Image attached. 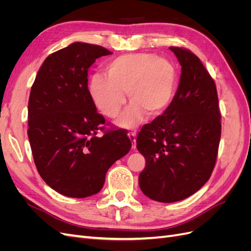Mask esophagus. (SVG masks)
<instances>
[{
    "mask_svg": "<svg viewBox=\"0 0 251 251\" xmlns=\"http://www.w3.org/2000/svg\"><path fill=\"white\" fill-rule=\"evenodd\" d=\"M128 137L132 141V149H136V132L128 133Z\"/></svg>",
    "mask_w": 251,
    "mask_h": 251,
    "instance_id": "34e87169",
    "label": "esophagus"
}]
</instances>
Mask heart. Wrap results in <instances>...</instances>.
I'll list each match as a JSON object with an SVG mask.
<instances>
[{
    "mask_svg": "<svg viewBox=\"0 0 251 251\" xmlns=\"http://www.w3.org/2000/svg\"><path fill=\"white\" fill-rule=\"evenodd\" d=\"M104 74L90 78L91 100L109 118L117 116L126 102V92L132 103L117 120L119 126L138 125L144 113L158 116L169 107L178 81V72L171 60L154 53H130L114 58L104 66Z\"/></svg>",
    "mask_w": 251,
    "mask_h": 251,
    "instance_id": "1",
    "label": "heart"
}]
</instances>
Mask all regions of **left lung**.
Wrapping results in <instances>:
<instances>
[{
  "label": "left lung",
  "mask_w": 251,
  "mask_h": 251,
  "mask_svg": "<svg viewBox=\"0 0 251 251\" xmlns=\"http://www.w3.org/2000/svg\"><path fill=\"white\" fill-rule=\"evenodd\" d=\"M170 49L182 67L177 92L162 115L142 126L136 140L147 162L139 175L140 189L163 203L186 199L206 183L221 138L214 79L192 51Z\"/></svg>",
  "instance_id": "1"
}]
</instances>
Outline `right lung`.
Returning <instances> with one entry per match:
<instances>
[{
	"instance_id": "obj_1",
	"label": "right lung",
	"mask_w": 251,
	"mask_h": 251,
	"mask_svg": "<svg viewBox=\"0 0 251 251\" xmlns=\"http://www.w3.org/2000/svg\"><path fill=\"white\" fill-rule=\"evenodd\" d=\"M109 54L98 45L73 43L44 60L30 91L27 133L37 172L71 198L100 192L111 165L132 147L126 130L104 131L88 92L89 68Z\"/></svg>"
}]
</instances>
